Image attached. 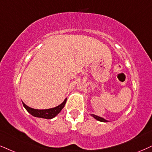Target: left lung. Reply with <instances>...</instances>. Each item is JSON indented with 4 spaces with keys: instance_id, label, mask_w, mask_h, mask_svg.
Instances as JSON below:
<instances>
[{
    "instance_id": "left-lung-1",
    "label": "left lung",
    "mask_w": 152,
    "mask_h": 152,
    "mask_svg": "<svg viewBox=\"0 0 152 152\" xmlns=\"http://www.w3.org/2000/svg\"><path fill=\"white\" fill-rule=\"evenodd\" d=\"M91 115H92L93 117L94 118H96L97 121H101V122H107V121H106V120L104 119L102 117H99V116H97L96 115H93V114Z\"/></svg>"
}]
</instances>
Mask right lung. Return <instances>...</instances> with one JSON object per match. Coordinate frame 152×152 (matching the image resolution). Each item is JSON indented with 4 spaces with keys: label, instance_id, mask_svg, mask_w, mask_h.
Listing matches in <instances>:
<instances>
[{
    "label": "right lung",
    "instance_id": "1",
    "mask_svg": "<svg viewBox=\"0 0 152 152\" xmlns=\"http://www.w3.org/2000/svg\"><path fill=\"white\" fill-rule=\"evenodd\" d=\"M67 99H65V101L62 103L61 104H60L59 106H56L55 108H49V109H44V110H39V109H34V108H31L29 106H27V105L23 104L24 107L26 108V110L29 112L31 115L35 117L38 118H46V119H51L55 117L56 115H57L61 110L63 109V107L65 106V103H66Z\"/></svg>",
    "mask_w": 152,
    "mask_h": 152
}]
</instances>
